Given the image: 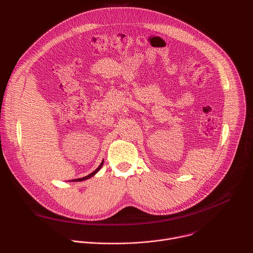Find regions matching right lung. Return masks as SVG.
Here are the masks:
<instances>
[{
    "instance_id": "obj_1",
    "label": "right lung",
    "mask_w": 253,
    "mask_h": 253,
    "mask_svg": "<svg viewBox=\"0 0 253 253\" xmlns=\"http://www.w3.org/2000/svg\"><path fill=\"white\" fill-rule=\"evenodd\" d=\"M103 164H104V160H102V162H101V164L98 166V168L95 170V171H93L92 173H90L89 175H87V176H85V177H82V178H77V179H73V180H71V182H80V181H84V180H87V179H89V178H91V177H93L100 169H101V167L103 166Z\"/></svg>"
}]
</instances>
